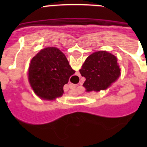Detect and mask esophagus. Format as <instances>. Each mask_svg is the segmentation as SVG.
I'll list each match as a JSON object with an SVG mask.
<instances>
[{
  "label": "esophagus",
  "instance_id": "obj_1",
  "mask_svg": "<svg viewBox=\"0 0 147 147\" xmlns=\"http://www.w3.org/2000/svg\"><path fill=\"white\" fill-rule=\"evenodd\" d=\"M69 88H70V89H71V90H74L75 88H76V86H75L74 85H72V84H71V85H69Z\"/></svg>",
  "mask_w": 147,
  "mask_h": 147
}]
</instances>
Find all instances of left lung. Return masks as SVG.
I'll return each instance as SVG.
<instances>
[{"label":"left lung","instance_id":"left-lung-1","mask_svg":"<svg viewBox=\"0 0 147 147\" xmlns=\"http://www.w3.org/2000/svg\"><path fill=\"white\" fill-rule=\"evenodd\" d=\"M117 57L106 51H98L88 56L80 72L85 78L83 87L87 93L99 92L110 88L121 76Z\"/></svg>","mask_w":147,"mask_h":147}]
</instances>
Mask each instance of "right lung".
<instances>
[{"mask_svg":"<svg viewBox=\"0 0 147 147\" xmlns=\"http://www.w3.org/2000/svg\"><path fill=\"white\" fill-rule=\"evenodd\" d=\"M74 73L65 55L58 48L48 47L41 49L32 59L28 80L39 98L53 101L63 95V86Z\"/></svg>","mask_w":147,"mask_h":147,"instance_id":"obj_1","label":"right lung"}]
</instances>
